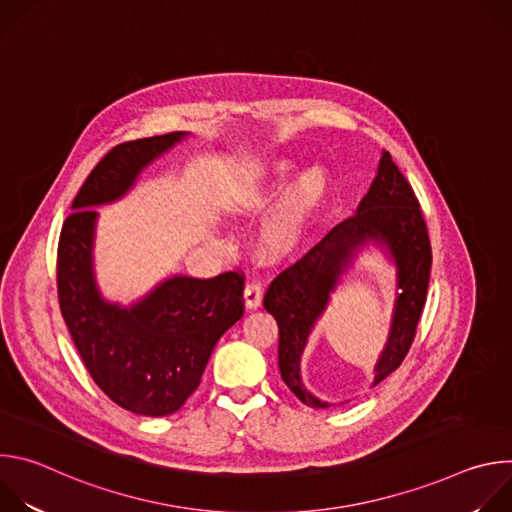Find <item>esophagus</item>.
Listing matches in <instances>:
<instances>
[{"instance_id": "esophagus-1", "label": "esophagus", "mask_w": 512, "mask_h": 512, "mask_svg": "<svg viewBox=\"0 0 512 512\" xmlns=\"http://www.w3.org/2000/svg\"><path fill=\"white\" fill-rule=\"evenodd\" d=\"M261 300H263V287L259 281L251 279L247 285H245V306L249 310H255L261 306Z\"/></svg>"}]
</instances>
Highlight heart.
Segmentation results:
<instances>
[{
  "label": "heart",
  "instance_id": "obj_1",
  "mask_svg": "<svg viewBox=\"0 0 512 512\" xmlns=\"http://www.w3.org/2000/svg\"><path fill=\"white\" fill-rule=\"evenodd\" d=\"M328 196V176L322 168H312L300 176L279 204L269 221L263 243L269 253L281 255L294 251L316 221Z\"/></svg>",
  "mask_w": 512,
  "mask_h": 512
}]
</instances>
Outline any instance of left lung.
<instances>
[{"label":"left lung","mask_w":512,"mask_h":512,"mask_svg":"<svg viewBox=\"0 0 512 512\" xmlns=\"http://www.w3.org/2000/svg\"><path fill=\"white\" fill-rule=\"evenodd\" d=\"M369 239L385 243L397 265L399 296L385 350L375 367V385L405 360L425 306L431 245L419 200L389 152H383L377 178L354 216L336 225L316 247L285 267L269 285L265 310L279 328V373L283 383L312 409H326L302 385L300 358L314 322L326 310L340 275L354 251Z\"/></svg>","instance_id":"obj_1"}]
</instances>
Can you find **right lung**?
I'll return each instance as SVG.
<instances>
[{"instance_id": "obj_1", "label": "right lung", "mask_w": 512, "mask_h": 512, "mask_svg": "<svg viewBox=\"0 0 512 512\" xmlns=\"http://www.w3.org/2000/svg\"><path fill=\"white\" fill-rule=\"evenodd\" d=\"M184 133L125 141L93 168L58 239L56 285L66 328L99 389L119 407L162 417L200 385L214 344L245 312L243 271L172 277L125 310L101 300L93 279L91 206L117 200Z\"/></svg>"}]
</instances>
